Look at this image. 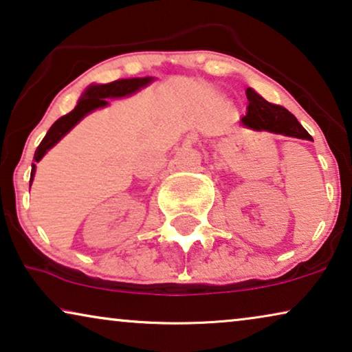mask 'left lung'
Segmentation results:
<instances>
[{
    "instance_id": "obj_1",
    "label": "left lung",
    "mask_w": 352,
    "mask_h": 352,
    "mask_svg": "<svg viewBox=\"0 0 352 352\" xmlns=\"http://www.w3.org/2000/svg\"><path fill=\"white\" fill-rule=\"evenodd\" d=\"M247 113L240 120V123L245 128L312 141L311 134L301 126L295 115L288 112L285 107L267 102L263 96H259L252 88H247Z\"/></svg>"
}]
</instances>
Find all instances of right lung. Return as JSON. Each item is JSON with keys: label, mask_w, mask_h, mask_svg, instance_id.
<instances>
[{"label": "right lung", "mask_w": 352, "mask_h": 352, "mask_svg": "<svg viewBox=\"0 0 352 352\" xmlns=\"http://www.w3.org/2000/svg\"><path fill=\"white\" fill-rule=\"evenodd\" d=\"M151 81H153L152 76H146V78H126V80H117L107 85H91L85 89V93L81 94V98L76 104V107L72 110L70 113L60 117L57 122L50 128V131L46 133V136L43 138L40 146L36 147L35 157L33 160L40 162L45 153L50 151L51 147H54L76 123L80 122L85 115H88L93 110L99 107H105L109 102L105 99H118L124 98V96H131L139 91L144 86H147ZM36 165L32 163V175H30V186L33 177H35Z\"/></svg>", "instance_id": "right-lung-1"}]
</instances>
